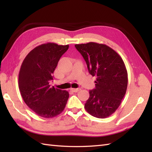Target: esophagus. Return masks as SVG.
<instances>
[{"label":"esophagus","mask_w":152,"mask_h":152,"mask_svg":"<svg viewBox=\"0 0 152 152\" xmlns=\"http://www.w3.org/2000/svg\"><path fill=\"white\" fill-rule=\"evenodd\" d=\"M70 90H71V91H73V92L76 93V92L79 91L80 90V88H71Z\"/></svg>","instance_id":"34e87169"}]
</instances>
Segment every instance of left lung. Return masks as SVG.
Segmentation results:
<instances>
[{"label": "left lung", "instance_id": "left-lung-1", "mask_svg": "<svg viewBox=\"0 0 152 152\" xmlns=\"http://www.w3.org/2000/svg\"><path fill=\"white\" fill-rule=\"evenodd\" d=\"M89 74L96 76L95 88L89 91L85 109L97 118L109 117L120 105L127 91V71L120 56L105 44H76Z\"/></svg>", "mask_w": 152, "mask_h": 152}]
</instances>
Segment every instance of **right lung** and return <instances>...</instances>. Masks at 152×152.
Wrapping results in <instances>:
<instances>
[{
	"instance_id": "obj_1",
	"label": "right lung",
	"mask_w": 152,
	"mask_h": 152,
	"mask_svg": "<svg viewBox=\"0 0 152 152\" xmlns=\"http://www.w3.org/2000/svg\"><path fill=\"white\" fill-rule=\"evenodd\" d=\"M69 47L43 44L31 50L21 64L18 80L21 95L25 104L40 117H56L65 108L69 92L50 86V82L60 58Z\"/></svg>"
}]
</instances>
